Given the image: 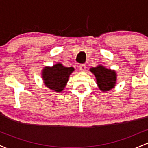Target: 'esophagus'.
Wrapping results in <instances>:
<instances>
[{
	"mask_svg": "<svg viewBox=\"0 0 148 148\" xmlns=\"http://www.w3.org/2000/svg\"><path fill=\"white\" fill-rule=\"evenodd\" d=\"M79 68H80V70L85 72V71H86V65L85 64H80Z\"/></svg>",
	"mask_w": 148,
	"mask_h": 148,
	"instance_id": "1",
	"label": "esophagus"
}]
</instances>
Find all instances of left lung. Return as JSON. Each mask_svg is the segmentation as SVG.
I'll return each instance as SVG.
<instances>
[{
	"label": "left lung",
	"instance_id": "left-lung-1",
	"mask_svg": "<svg viewBox=\"0 0 148 148\" xmlns=\"http://www.w3.org/2000/svg\"><path fill=\"white\" fill-rule=\"evenodd\" d=\"M90 71L95 76L97 83L101 90L108 91L115 86L116 74L114 71L105 68L101 65L92 67Z\"/></svg>",
	"mask_w": 148,
	"mask_h": 148
}]
</instances>
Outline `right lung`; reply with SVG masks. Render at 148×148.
<instances>
[{
    "instance_id": "right-lung-1",
    "label": "right lung",
    "mask_w": 148,
    "mask_h": 148,
    "mask_svg": "<svg viewBox=\"0 0 148 148\" xmlns=\"http://www.w3.org/2000/svg\"><path fill=\"white\" fill-rule=\"evenodd\" d=\"M74 70L73 67H65L60 63L52 67H45L43 79L45 86L56 92H61L66 86L69 76Z\"/></svg>"
}]
</instances>
